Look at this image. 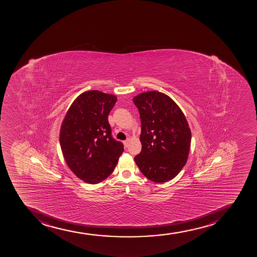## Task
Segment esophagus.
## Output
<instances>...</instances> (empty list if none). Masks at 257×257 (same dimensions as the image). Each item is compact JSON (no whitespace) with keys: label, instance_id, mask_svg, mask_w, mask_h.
I'll return each instance as SVG.
<instances>
[{"label":"esophagus","instance_id":"obj_1","mask_svg":"<svg viewBox=\"0 0 257 257\" xmlns=\"http://www.w3.org/2000/svg\"><path fill=\"white\" fill-rule=\"evenodd\" d=\"M130 138L127 139V140H126V141H125L124 142H123V143H124L125 147H127V146H128V145H130Z\"/></svg>","mask_w":257,"mask_h":257}]
</instances>
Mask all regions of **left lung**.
<instances>
[{
	"mask_svg": "<svg viewBox=\"0 0 257 257\" xmlns=\"http://www.w3.org/2000/svg\"><path fill=\"white\" fill-rule=\"evenodd\" d=\"M141 120V153L135 162L147 179L162 184L174 179L186 164L191 131L184 112L162 92H143L133 98Z\"/></svg>",
	"mask_w": 257,
	"mask_h": 257,
	"instance_id": "8db88e82",
	"label": "left lung"
}]
</instances>
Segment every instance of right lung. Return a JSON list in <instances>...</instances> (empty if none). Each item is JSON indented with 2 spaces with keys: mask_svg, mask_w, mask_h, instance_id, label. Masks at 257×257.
Instances as JSON below:
<instances>
[{
  "mask_svg": "<svg viewBox=\"0 0 257 257\" xmlns=\"http://www.w3.org/2000/svg\"><path fill=\"white\" fill-rule=\"evenodd\" d=\"M116 102V95L88 90L73 100L62 120V155L69 169L87 184L105 180L124 151L122 144L111 137L108 122Z\"/></svg>",
  "mask_w": 257,
  "mask_h": 257,
  "instance_id": "1",
  "label": "right lung"
}]
</instances>
